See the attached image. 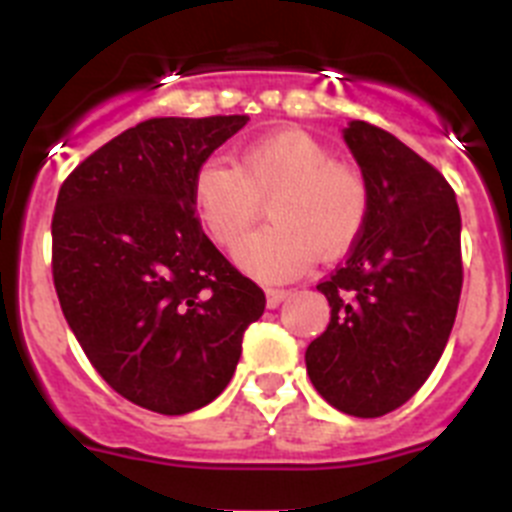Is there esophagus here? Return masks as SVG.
<instances>
[{"mask_svg":"<svg viewBox=\"0 0 512 512\" xmlns=\"http://www.w3.org/2000/svg\"><path fill=\"white\" fill-rule=\"evenodd\" d=\"M287 297H289L287 289H269V292H266V307H269V310H274V307L282 305Z\"/></svg>","mask_w":512,"mask_h":512,"instance_id":"obj_1","label":"esophagus"}]
</instances>
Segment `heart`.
<instances>
[{"instance_id": "heart-1", "label": "heart", "mask_w": 512, "mask_h": 512, "mask_svg": "<svg viewBox=\"0 0 512 512\" xmlns=\"http://www.w3.org/2000/svg\"><path fill=\"white\" fill-rule=\"evenodd\" d=\"M272 197L275 223L235 251V264L264 282L300 277L318 253L338 256L361 235L369 210L356 169L336 164L328 148L302 130L253 140L238 166L210 158L194 174L192 200L212 241L233 248Z\"/></svg>"}]
</instances>
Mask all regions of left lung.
I'll return each mask as SVG.
<instances>
[{
  "label": "left lung",
  "mask_w": 512,
  "mask_h": 512,
  "mask_svg": "<svg viewBox=\"0 0 512 512\" xmlns=\"http://www.w3.org/2000/svg\"><path fill=\"white\" fill-rule=\"evenodd\" d=\"M343 140L369 210L346 264L318 284L330 323L307 346L312 387L336 410L379 418L441 359L461 295V215L441 171L395 135L351 120Z\"/></svg>",
  "instance_id": "8db88e82"
}]
</instances>
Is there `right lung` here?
<instances>
[{
	"label": "right lung",
	"mask_w": 512,
	"mask_h": 512,
	"mask_svg": "<svg viewBox=\"0 0 512 512\" xmlns=\"http://www.w3.org/2000/svg\"><path fill=\"white\" fill-rule=\"evenodd\" d=\"M248 115L153 117L84 158L53 212V284L87 359L125 400L161 415L228 387L259 284L212 246L192 184Z\"/></svg>",
	"instance_id": "right-lung-1"
}]
</instances>
